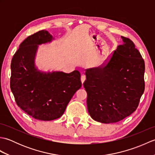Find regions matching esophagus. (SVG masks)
Masks as SVG:
<instances>
[{
    "mask_svg": "<svg viewBox=\"0 0 155 155\" xmlns=\"http://www.w3.org/2000/svg\"><path fill=\"white\" fill-rule=\"evenodd\" d=\"M81 80V82H82V84H83V83L85 81V80H86V77H85L84 74H82Z\"/></svg>",
    "mask_w": 155,
    "mask_h": 155,
    "instance_id": "obj_1",
    "label": "esophagus"
}]
</instances>
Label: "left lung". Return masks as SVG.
Returning a JSON list of instances; mask_svg holds the SVG:
<instances>
[{"mask_svg": "<svg viewBox=\"0 0 155 155\" xmlns=\"http://www.w3.org/2000/svg\"><path fill=\"white\" fill-rule=\"evenodd\" d=\"M121 38L123 44L104 64L85 72L88 113L102 123H117L134 113L144 91V61L133 42Z\"/></svg>", "mask_w": 155, "mask_h": 155, "instance_id": "obj_1", "label": "left lung"}]
</instances>
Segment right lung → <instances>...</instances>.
<instances>
[{
	"label": "right lung",
	"mask_w": 155,
	"mask_h": 155,
	"mask_svg": "<svg viewBox=\"0 0 155 155\" xmlns=\"http://www.w3.org/2000/svg\"><path fill=\"white\" fill-rule=\"evenodd\" d=\"M52 39V35L45 30L29 36L20 45L11 65L10 84L16 104L29 116L41 120L60 118L72 96L82 86L78 71L68 74L43 73L35 68L37 45Z\"/></svg>",
	"instance_id": "obj_1"
}]
</instances>
